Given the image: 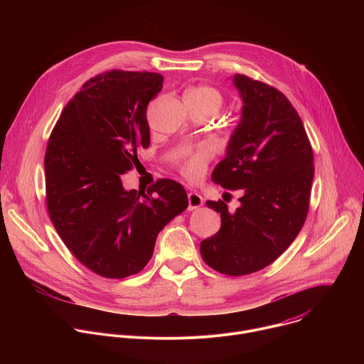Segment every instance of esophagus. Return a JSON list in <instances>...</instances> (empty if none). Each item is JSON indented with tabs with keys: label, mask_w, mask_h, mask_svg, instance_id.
Returning a JSON list of instances; mask_svg holds the SVG:
<instances>
[{
	"label": "esophagus",
	"mask_w": 364,
	"mask_h": 364,
	"mask_svg": "<svg viewBox=\"0 0 364 364\" xmlns=\"http://www.w3.org/2000/svg\"><path fill=\"white\" fill-rule=\"evenodd\" d=\"M187 197H188V210L197 209V207H200L204 203L203 197L197 191H188Z\"/></svg>",
	"instance_id": "obj_1"
}]
</instances>
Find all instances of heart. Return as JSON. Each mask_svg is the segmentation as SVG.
<instances>
[{
  "mask_svg": "<svg viewBox=\"0 0 364 364\" xmlns=\"http://www.w3.org/2000/svg\"><path fill=\"white\" fill-rule=\"evenodd\" d=\"M186 102L190 105H197L203 108H209L216 114L220 111L225 103L223 95L213 86L200 85L191 87L186 93ZM215 149L209 144H198L193 148L183 149L174 161L178 173L187 180H198L205 171L207 166L212 161Z\"/></svg>",
  "mask_w": 364,
  "mask_h": 364,
  "instance_id": "b5f03b06",
  "label": "heart"
}]
</instances>
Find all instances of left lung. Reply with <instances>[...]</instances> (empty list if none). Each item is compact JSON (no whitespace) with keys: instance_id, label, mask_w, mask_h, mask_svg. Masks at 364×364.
Wrapping results in <instances>:
<instances>
[{"instance_id":"obj_1","label":"left lung","mask_w":364,"mask_h":364,"mask_svg":"<svg viewBox=\"0 0 364 364\" xmlns=\"http://www.w3.org/2000/svg\"><path fill=\"white\" fill-rule=\"evenodd\" d=\"M243 99L242 121L212 180L239 190L242 205L230 213L223 200L205 201L220 213L218 233L201 240L212 269L242 277L261 271L289 247L302 229L314 178V154L304 124L277 87L235 75Z\"/></svg>"}]
</instances>
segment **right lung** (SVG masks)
Listing matches in <instances>:
<instances>
[{"mask_svg": "<svg viewBox=\"0 0 364 364\" xmlns=\"http://www.w3.org/2000/svg\"><path fill=\"white\" fill-rule=\"evenodd\" d=\"M163 76L112 69L90 77L68 102L50 134L46 205L77 261L103 278L144 269L163 228L187 209L184 187L159 178L145 191L122 187V174L149 146L146 108Z\"/></svg>", "mask_w": 364, "mask_h": 364, "instance_id": "1", "label": "right lung"}]
</instances>
